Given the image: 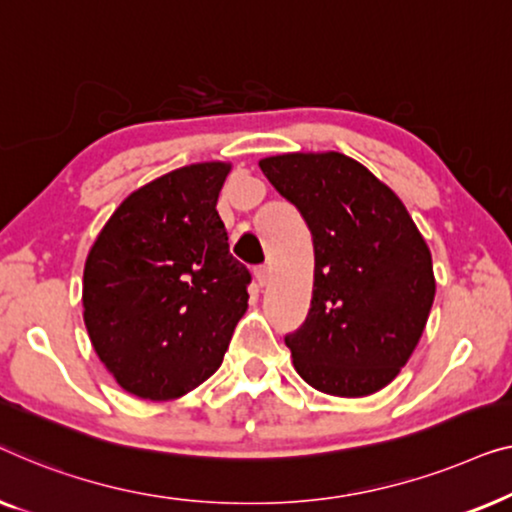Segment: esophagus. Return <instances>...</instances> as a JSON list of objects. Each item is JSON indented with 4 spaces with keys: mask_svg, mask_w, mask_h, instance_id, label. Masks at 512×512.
I'll return each mask as SVG.
<instances>
[{
    "mask_svg": "<svg viewBox=\"0 0 512 512\" xmlns=\"http://www.w3.org/2000/svg\"><path fill=\"white\" fill-rule=\"evenodd\" d=\"M269 278H271V271L266 269V266H259V269H255V280L259 287H264L266 283H269Z\"/></svg>",
    "mask_w": 512,
    "mask_h": 512,
    "instance_id": "34e87169",
    "label": "esophagus"
}]
</instances>
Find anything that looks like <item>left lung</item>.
Wrapping results in <instances>:
<instances>
[{
    "mask_svg": "<svg viewBox=\"0 0 512 512\" xmlns=\"http://www.w3.org/2000/svg\"><path fill=\"white\" fill-rule=\"evenodd\" d=\"M259 169L313 236L311 308L285 336L294 369L334 397L383 390L413 355L434 304L422 234L397 194L348 155L287 153L264 157Z\"/></svg>",
    "mask_w": 512,
    "mask_h": 512,
    "instance_id": "obj_1",
    "label": "left lung"
}]
</instances>
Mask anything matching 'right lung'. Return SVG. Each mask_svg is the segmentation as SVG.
I'll return each instance as SVG.
<instances>
[{
    "mask_svg": "<svg viewBox=\"0 0 512 512\" xmlns=\"http://www.w3.org/2000/svg\"><path fill=\"white\" fill-rule=\"evenodd\" d=\"M232 169L199 162L129 194L85 259L83 320L122 390L169 401L220 369L248 308L250 271L215 204Z\"/></svg>",
    "mask_w": 512,
    "mask_h": 512,
    "instance_id": "add662e5",
    "label": "right lung"
}]
</instances>
